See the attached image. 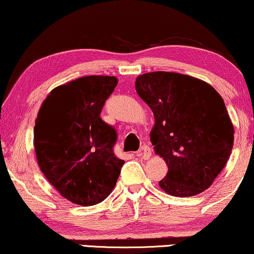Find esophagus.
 I'll list each match as a JSON object with an SVG mask.
<instances>
[{"label": "esophagus", "mask_w": 254, "mask_h": 254, "mask_svg": "<svg viewBox=\"0 0 254 254\" xmlns=\"http://www.w3.org/2000/svg\"><path fill=\"white\" fill-rule=\"evenodd\" d=\"M136 156L142 157L143 159H149L150 156H151V149H150L148 145H143L142 148L136 152Z\"/></svg>", "instance_id": "obj_1"}]
</instances>
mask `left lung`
<instances>
[{
	"label": "left lung",
	"instance_id": "1",
	"mask_svg": "<svg viewBox=\"0 0 254 254\" xmlns=\"http://www.w3.org/2000/svg\"><path fill=\"white\" fill-rule=\"evenodd\" d=\"M135 87L153 112L154 152L168 166L160 188L176 197L203 192L226 166L234 144L222 97L205 81L174 72L145 73Z\"/></svg>",
	"mask_w": 254,
	"mask_h": 254
}]
</instances>
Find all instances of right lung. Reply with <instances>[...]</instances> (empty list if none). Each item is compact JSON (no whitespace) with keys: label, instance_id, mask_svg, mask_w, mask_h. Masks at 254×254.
I'll use <instances>...</instances> for the list:
<instances>
[{"label":"right lung","instance_id":"1","mask_svg":"<svg viewBox=\"0 0 254 254\" xmlns=\"http://www.w3.org/2000/svg\"><path fill=\"white\" fill-rule=\"evenodd\" d=\"M116 76L89 75L58 86L39 110L34 148L40 170L66 199L91 206L115 188L124 160L113 152L117 131L101 118Z\"/></svg>","mask_w":254,"mask_h":254}]
</instances>
